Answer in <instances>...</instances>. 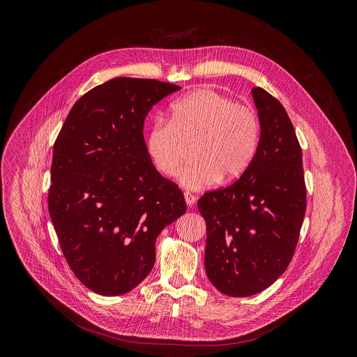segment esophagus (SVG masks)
Masks as SVG:
<instances>
[{"mask_svg":"<svg viewBox=\"0 0 357 357\" xmlns=\"http://www.w3.org/2000/svg\"><path fill=\"white\" fill-rule=\"evenodd\" d=\"M185 202H186V205H188V206H190V208H192V206L195 205L196 197H195L193 195H190V193H188V192H186V193H185Z\"/></svg>","mask_w":357,"mask_h":357,"instance_id":"esophagus-1","label":"esophagus"}]
</instances>
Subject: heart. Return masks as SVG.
<instances>
[{
    "label": "heart",
    "instance_id": "b5f03b06",
    "mask_svg": "<svg viewBox=\"0 0 357 357\" xmlns=\"http://www.w3.org/2000/svg\"><path fill=\"white\" fill-rule=\"evenodd\" d=\"M259 119L248 106L212 89H197L171 106V120H158L145 137L146 155L154 168L172 178L183 162L186 145L195 138L192 158L179 175L188 190H202L233 181L250 165L259 145Z\"/></svg>",
    "mask_w": 357,
    "mask_h": 357
}]
</instances>
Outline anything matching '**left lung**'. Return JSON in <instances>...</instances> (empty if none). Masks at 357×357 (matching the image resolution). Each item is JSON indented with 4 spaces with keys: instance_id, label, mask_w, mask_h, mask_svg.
I'll list each match as a JSON object with an SVG mask.
<instances>
[{
    "instance_id": "8db88e82",
    "label": "left lung",
    "mask_w": 357,
    "mask_h": 357,
    "mask_svg": "<svg viewBox=\"0 0 357 357\" xmlns=\"http://www.w3.org/2000/svg\"><path fill=\"white\" fill-rule=\"evenodd\" d=\"M251 96L260 121L256 154L234 183L197 202L208 231L206 274L229 296L259 294L282 275L307 208L302 151L292 123L264 89L252 87Z\"/></svg>"
}]
</instances>
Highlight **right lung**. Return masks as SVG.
I'll return each mask as SVG.
<instances>
[{"label": "right lung", "instance_id": "obj_1", "mask_svg": "<svg viewBox=\"0 0 357 357\" xmlns=\"http://www.w3.org/2000/svg\"><path fill=\"white\" fill-rule=\"evenodd\" d=\"M181 87L116 77L89 90L54 145L49 215L77 280L96 294L135 288L155 264L158 234L186 212L181 189L151 164L152 106Z\"/></svg>", "mask_w": 357, "mask_h": 357}]
</instances>
